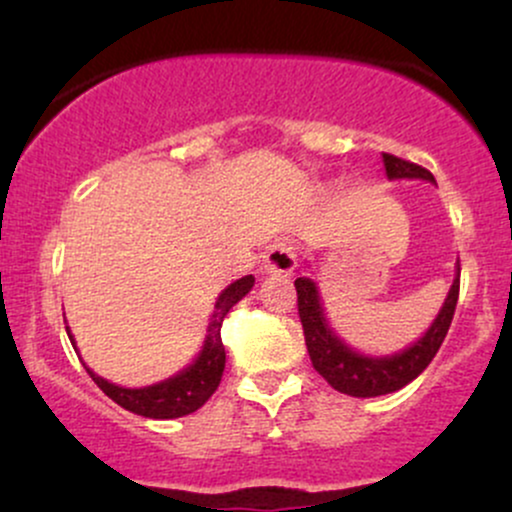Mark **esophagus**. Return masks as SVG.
Listing matches in <instances>:
<instances>
[{"label": "esophagus", "instance_id": "1", "mask_svg": "<svg viewBox=\"0 0 512 512\" xmlns=\"http://www.w3.org/2000/svg\"><path fill=\"white\" fill-rule=\"evenodd\" d=\"M262 264H264V272L267 274L291 276L293 269H296V250L286 243H276L267 250Z\"/></svg>", "mask_w": 512, "mask_h": 512}]
</instances>
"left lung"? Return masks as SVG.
<instances>
[{"instance_id":"left-lung-1","label":"left lung","mask_w":512,"mask_h":512,"mask_svg":"<svg viewBox=\"0 0 512 512\" xmlns=\"http://www.w3.org/2000/svg\"><path fill=\"white\" fill-rule=\"evenodd\" d=\"M385 173L390 180L397 178H421L428 182H436L431 170L416 166V163L404 161L392 154H383ZM298 293V317H301L305 346H308L310 361L313 368L322 378L330 383L334 390L344 392L351 397H378L390 395V392L402 390L411 380L419 378L424 373L433 356L438 354L440 344H443L445 334L450 330L452 315H455L457 296H460V262H457V276L452 281L448 298H445L443 308L433 325L428 327L424 337L414 342L409 349L399 351L395 356L385 358H370L356 354L349 349L342 339L337 337L327 325L325 313H322L320 293L313 279L301 276L296 279Z\"/></svg>"}]
</instances>
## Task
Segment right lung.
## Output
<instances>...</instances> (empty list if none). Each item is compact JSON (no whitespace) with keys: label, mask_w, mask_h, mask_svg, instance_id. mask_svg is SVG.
I'll list each match as a JSON object with an SVG mask.
<instances>
[{"label":"right lung","mask_w":512,"mask_h":512,"mask_svg":"<svg viewBox=\"0 0 512 512\" xmlns=\"http://www.w3.org/2000/svg\"><path fill=\"white\" fill-rule=\"evenodd\" d=\"M252 286H255V276L248 274L243 276V279L233 281L228 289L221 291L219 301L214 305V315H211L207 330L209 334L207 339H204L202 351H199V356L195 358L192 366L180 370L173 378L163 380V383L158 385L129 390V387L108 383V380L96 375L86 366L88 375H91L93 383L101 387L105 395L120 404L122 409L132 411V414L146 416V419H178V416L192 414V411H197L211 395H214L216 387L221 383L223 368H226V349H223L221 342L223 317L228 315V310H231ZM67 334L74 346V337L72 332H69V327Z\"/></svg>","instance_id":"right-lung-1"}]
</instances>
